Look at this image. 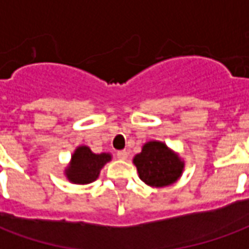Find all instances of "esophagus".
Instances as JSON below:
<instances>
[{
	"instance_id": "obj_1",
	"label": "esophagus",
	"mask_w": 249,
	"mask_h": 249,
	"mask_svg": "<svg viewBox=\"0 0 249 249\" xmlns=\"http://www.w3.org/2000/svg\"><path fill=\"white\" fill-rule=\"evenodd\" d=\"M117 157H119L120 160H125V159L128 157V152H126V151H119V152H117Z\"/></svg>"
}]
</instances>
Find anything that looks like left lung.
Here are the masks:
<instances>
[{"label": "left lung", "instance_id": "left-lung-1", "mask_svg": "<svg viewBox=\"0 0 249 249\" xmlns=\"http://www.w3.org/2000/svg\"><path fill=\"white\" fill-rule=\"evenodd\" d=\"M140 178L152 187H164L176 181L183 171V162L165 144L151 141L142 146V151L135 157Z\"/></svg>", "mask_w": 249, "mask_h": 249}]
</instances>
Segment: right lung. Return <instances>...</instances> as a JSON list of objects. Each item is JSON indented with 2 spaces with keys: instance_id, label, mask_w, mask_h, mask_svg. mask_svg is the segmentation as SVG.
Instances as JSON below:
<instances>
[{
  "instance_id": "obj_1",
  "label": "right lung",
  "mask_w": 249,
  "mask_h": 249,
  "mask_svg": "<svg viewBox=\"0 0 249 249\" xmlns=\"http://www.w3.org/2000/svg\"><path fill=\"white\" fill-rule=\"evenodd\" d=\"M110 160V155L93 153L88 146L77 148L71 156V164L66 176L76 184H88L94 181L100 175L101 168Z\"/></svg>"
}]
</instances>
